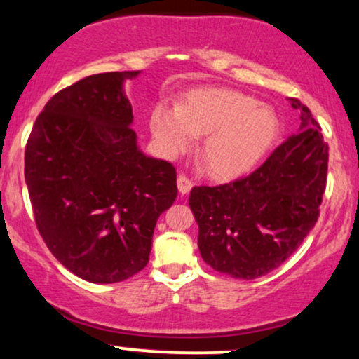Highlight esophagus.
Returning a JSON list of instances; mask_svg holds the SVG:
<instances>
[{"instance_id": "1", "label": "esophagus", "mask_w": 359, "mask_h": 359, "mask_svg": "<svg viewBox=\"0 0 359 359\" xmlns=\"http://www.w3.org/2000/svg\"><path fill=\"white\" fill-rule=\"evenodd\" d=\"M192 180L189 179V177H185V175H179V179H177V187H179V192L182 194H189L191 192V189H192Z\"/></svg>"}]
</instances>
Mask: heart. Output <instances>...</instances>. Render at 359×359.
<instances>
[{
    "label": "heart",
    "mask_w": 359,
    "mask_h": 359,
    "mask_svg": "<svg viewBox=\"0 0 359 359\" xmlns=\"http://www.w3.org/2000/svg\"><path fill=\"white\" fill-rule=\"evenodd\" d=\"M151 133L168 156H179L204 137L201 156L214 179L248 174L280 137L273 108L231 89L191 90L179 106L158 102L150 116Z\"/></svg>",
    "instance_id": "b5f03b06"
}]
</instances>
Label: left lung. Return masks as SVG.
<instances>
[{"label":"left lung","instance_id":"8db88e82","mask_svg":"<svg viewBox=\"0 0 359 359\" xmlns=\"http://www.w3.org/2000/svg\"><path fill=\"white\" fill-rule=\"evenodd\" d=\"M300 131L257 170L229 184L194 187L189 197L199 224L201 257L216 271L253 280L278 269L314 228L327 182L329 147L307 106Z\"/></svg>","mask_w":359,"mask_h":359}]
</instances>
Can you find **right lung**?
Listing matches in <instances>:
<instances>
[{"label": "right lung", "instance_id": "obj_1", "mask_svg": "<svg viewBox=\"0 0 359 359\" xmlns=\"http://www.w3.org/2000/svg\"><path fill=\"white\" fill-rule=\"evenodd\" d=\"M140 71L84 77L59 90L25 148V180L40 236L93 283L143 270L156 219L177 197L175 167L140 151L123 82Z\"/></svg>", "mask_w": 359, "mask_h": 359}]
</instances>
